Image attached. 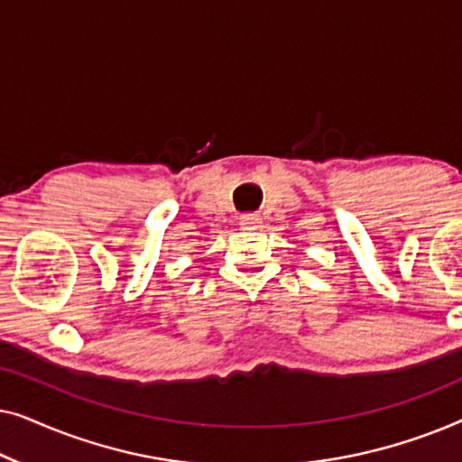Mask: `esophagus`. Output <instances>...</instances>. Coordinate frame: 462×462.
<instances>
[{
	"label": "esophagus",
	"instance_id": "1",
	"mask_svg": "<svg viewBox=\"0 0 462 462\" xmlns=\"http://www.w3.org/2000/svg\"><path fill=\"white\" fill-rule=\"evenodd\" d=\"M261 223V218H258V214H244L242 218H239V225L245 226V229H254Z\"/></svg>",
	"mask_w": 462,
	"mask_h": 462
}]
</instances>
